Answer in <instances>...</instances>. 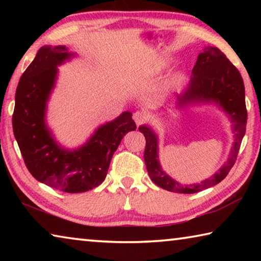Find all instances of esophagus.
<instances>
[{"instance_id": "34e87169", "label": "esophagus", "mask_w": 261, "mask_h": 261, "mask_svg": "<svg viewBox=\"0 0 261 261\" xmlns=\"http://www.w3.org/2000/svg\"><path fill=\"white\" fill-rule=\"evenodd\" d=\"M134 120L136 122L137 125H141L144 124V123H146L147 121V115L145 114L144 112H136L134 114Z\"/></svg>"}]
</instances>
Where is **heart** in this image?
<instances>
[{"label": "heart", "instance_id": "b5f03b06", "mask_svg": "<svg viewBox=\"0 0 261 261\" xmlns=\"http://www.w3.org/2000/svg\"><path fill=\"white\" fill-rule=\"evenodd\" d=\"M170 67V62L166 60V59H160L154 62L152 64V68H151V73L153 74H158V73H161L163 71H166V70ZM179 82V76H175L170 79L169 82V85L170 86H174L176 85Z\"/></svg>", "mask_w": 261, "mask_h": 261}]
</instances>
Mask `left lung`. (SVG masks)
<instances>
[{
	"instance_id": "obj_1",
	"label": "left lung",
	"mask_w": 261,
	"mask_h": 261,
	"mask_svg": "<svg viewBox=\"0 0 261 261\" xmlns=\"http://www.w3.org/2000/svg\"><path fill=\"white\" fill-rule=\"evenodd\" d=\"M218 102L231 117L235 130V143L232 145L230 156L227 163L213 177L205 179L200 184L183 187L169 177L161 169L158 160V137L151 127L143 125L139 131L146 139L144 160L148 175L158 187L171 192L196 193L201 190L214 187L226 178L229 171L235 165L240 151L242 139L245 135L247 112L245 106V88L240 71L229 61L226 55L216 47H207L198 55L196 64L192 69V77L189 87L178 96V105L184 106L194 102Z\"/></svg>"
}]
</instances>
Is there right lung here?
Returning a JSON list of instances; mask_svg holds the SVG:
<instances>
[{"label": "right lung", "mask_w": 261, "mask_h": 261, "mask_svg": "<svg viewBox=\"0 0 261 261\" xmlns=\"http://www.w3.org/2000/svg\"><path fill=\"white\" fill-rule=\"evenodd\" d=\"M70 57L64 46L39 49L17 86L12 127L25 166L35 179L60 191L79 193L103 182L114 153L123 137L136 130V123L125 112L100 126L77 151L61 148L47 129L45 110L56 67Z\"/></svg>", "instance_id": "right-lung-1"}]
</instances>
